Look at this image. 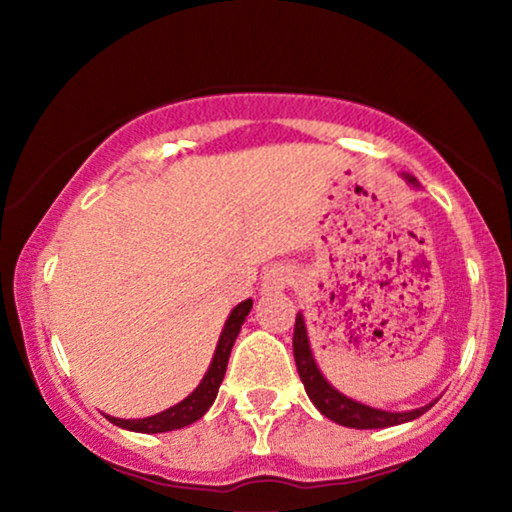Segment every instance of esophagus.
Returning a JSON list of instances; mask_svg holds the SVG:
<instances>
[{"instance_id":"34e87169","label":"esophagus","mask_w":512,"mask_h":512,"mask_svg":"<svg viewBox=\"0 0 512 512\" xmlns=\"http://www.w3.org/2000/svg\"><path fill=\"white\" fill-rule=\"evenodd\" d=\"M291 282H293V270L286 268V265H275V268L265 270L261 291L265 293V296H272V293L284 291Z\"/></svg>"}]
</instances>
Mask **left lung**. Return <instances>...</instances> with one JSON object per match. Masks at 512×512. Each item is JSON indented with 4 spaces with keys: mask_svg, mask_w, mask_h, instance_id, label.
Listing matches in <instances>:
<instances>
[{
    "mask_svg": "<svg viewBox=\"0 0 512 512\" xmlns=\"http://www.w3.org/2000/svg\"><path fill=\"white\" fill-rule=\"evenodd\" d=\"M405 179H408L412 186H417V179L410 177V174H405ZM293 359H296L298 375L305 384L307 396H310V401L317 405V410L324 417L333 419L335 424L349 426V429H387V426L412 422V419L424 415V412L436 403L433 401L429 405H424V408L408 412H389L380 408H370L366 403H359L354 401V398L340 394V391L331 387V382L321 375L317 361H314L303 314H296V328H293Z\"/></svg>",
    "mask_w": 512,
    "mask_h": 512,
    "instance_id": "obj_1",
    "label": "left lung"
}]
</instances>
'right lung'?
Wrapping results in <instances>:
<instances>
[{
    "instance_id": "1",
    "label": "right lung",
    "mask_w": 512,
    "mask_h": 512,
    "mask_svg": "<svg viewBox=\"0 0 512 512\" xmlns=\"http://www.w3.org/2000/svg\"><path fill=\"white\" fill-rule=\"evenodd\" d=\"M251 305H254V300L249 298L230 312V317L226 319V326H223L221 331L219 345H216L214 359L209 363L205 377H202L193 394H188L184 401L172 405V408H167L163 412H158V415H151L144 419H118L109 415L104 417H107L111 424L121 426V429L137 431V433H163V431L184 429V426L198 422V419L209 410V405L214 403L216 394H219L223 375H226V368H228L230 349L235 345L237 333H240L244 319H247V314L251 312Z\"/></svg>"
}]
</instances>
